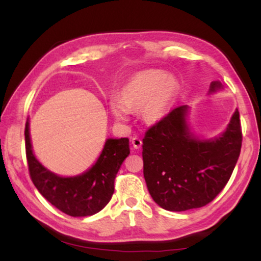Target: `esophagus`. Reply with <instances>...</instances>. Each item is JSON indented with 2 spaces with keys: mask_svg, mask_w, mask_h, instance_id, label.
Returning <instances> with one entry per match:
<instances>
[{
  "mask_svg": "<svg viewBox=\"0 0 261 261\" xmlns=\"http://www.w3.org/2000/svg\"><path fill=\"white\" fill-rule=\"evenodd\" d=\"M132 145H133V147L134 148H140L141 146H142V140L140 138H138V137H135V138H133L132 139Z\"/></svg>",
  "mask_w": 261,
  "mask_h": 261,
  "instance_id": "esophagus-1",
  "label": "esophagus"
}]
</instances>
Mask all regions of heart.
Segmentation results:
<instances>
[{
  "mask_svg": "<svg viewBox=\"0 0 261 261\" xmlns=\"http://www.w3.org/2000/svg\"><path fill=\"white\" fill-rule=\"evenodd\" d=\"M176 90L177 82L164 72L139 73L124 87L121 98L112 99L110 109L117 120L126 121L130 110L144 108V119L151 123L158 122L166 115Z\"/></svg>",
  "mask_w": 261,
  "mask_h": 261,
  "instance_id": "1",
  "label": "heart"
}]
</instances>
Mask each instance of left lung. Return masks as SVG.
I'll use <instances>...</instances> for the list:
<instances>
[{"instance_id":"8db88e82","label":"left lung","mask_w":261,"mask_h":261,"mask_svg":"<svg viewBox=\"0 0 261 261\" xmlns=\"http://www.w3.org/2000/svg\"><path fill=\"white\" fill-rule=\"evenodd\" d=\"M220 87L214 82L210 91ZM187 110V106L172 109L142 139L147 189L156 204L170 212L201 208L212 202L229 180L242 145L238 110L222 137L205 141L189 132Z\"/></svg>"}]
</instances>
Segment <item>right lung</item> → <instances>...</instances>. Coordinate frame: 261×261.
I'll use <instances>...</instances> for the list:
<instances>
[{
  "mask_svg": "<svg viewBox=\"0 0 261 261\" xmlns=\"http://www.w3.org/2000/svg\"><path fill=\"white\" fill-rule=\"evenodd\" d=\"M24 144L31 179L38 191L60 212L70 216H91L108 204L114 194V183L124 159L129 155L127 138L108 139L97 162L77 177H59L46 170L32 151L28 122L24 127Z\"/></svg>",
  "mask_w": 261,
  "mask_h": 261,
  "instance_id": "right-lung-1",
  "label": "right lung"
}]
</instances>
